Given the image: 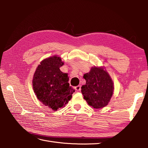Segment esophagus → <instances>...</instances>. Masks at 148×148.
<instances>
[{"label": "esophagus", "mask_w": 148, "mask_h": 148, "mask_svg": "<svg viewBox=\"0 0 148 148\" xmlns=\"http://www.w3.org/2000/svg\"><path fill=\"white\" fill-rule=\"evenodd\" d=\"M75 89L76 91H79L80 90H81V86H80V85H78V86L75 87Z\"/></svg>", "instance_id": "esophagus-1"}]
</instances>
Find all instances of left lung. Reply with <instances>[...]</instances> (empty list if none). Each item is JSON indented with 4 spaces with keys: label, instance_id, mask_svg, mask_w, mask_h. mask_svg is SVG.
Masks as SVG:
<instances>
[{
    "label": "left lung",
    "instance_id": "obj_1",
    "mask_svg": "<svg viewBox=\"0 0 148 148\" xmlns=\"http://www.w3.org/2000/svg\"><path fill=\"white\" fill-rule=\"evenodd\" d=\"M83 78L86 84L82 86V92L88 104L95 109L106 106L114 92V83L109 73L102 67L94 66Z\"/></svg>",
    "mask_w": 148,
    "mask_h": 148
}]
</instances>
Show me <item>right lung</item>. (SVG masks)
<instances>
[{
    "instance_id": "add662e5",
    "label": "right lung",
    "mask_w": 148,
    "mask_h": 148,
    "mask_svg": "<svg viewBox=\"0 0 148 148\" xmlns=\"http://www.w3.org/2000/svg\"><path fill=\"white\" fill-rule=\"evenodd\" d=\"M63 65L60 57L47 58L38 66L33 77L36 96L44 105L53 110L65 106L75 92L68 83V74L60 70Z\"/></svg>"
}]
</instances>
